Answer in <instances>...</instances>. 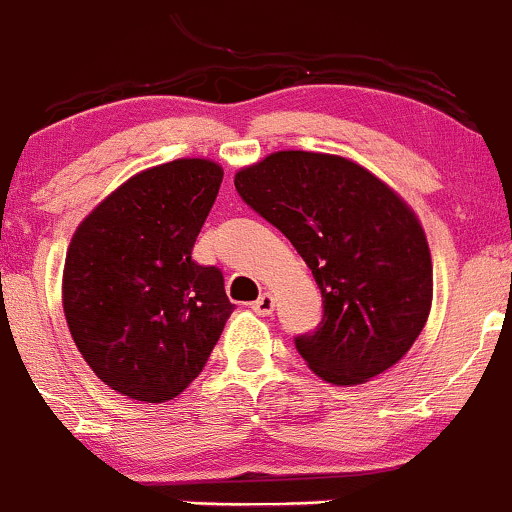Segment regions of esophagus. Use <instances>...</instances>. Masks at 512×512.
<instances>
[{
    "label": "esophagus",
    "mask_w": 512,
    "mask_h": 512,
    "mask_svg": "<svg viewBox=\"0 0 512 512\" xmlns=\"http://www.w3.org/2000/svg\"><path fill=\"white\" fill-rule=\"evenodd\" d=\"M252 310H255L257 315H272V310H274V296H272V293H262V296L257 298L255 303H252Z\"/></svg>",
    "instance_id": "esophagus-1"
}]
</instances>
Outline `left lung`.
<instances>
[{"label": "left lung", "mask_w": 512, "mask_h": 512, "mask_svg": "<svg viewBox=\"0 0 512 512\" xmlns=\"http://www.w3.org/2000/svg\"><path fill=\"white\" fill-rule=\"evenodd\" d=\"M236 190L313 269L325 313L296 349L315 375L358 385L395 366L433 301L431 250L407 202L349 158L313 151L269 154L238 170Z\"/></svg>", "instance_id": "8db88e82"}]
</instances>
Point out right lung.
<instances>
[{"label": "right lung", "mask_w": 512, "mask_h": 512, "mask_svg": "<svg viewBox=\"0 0 512 512\" xmlns=\"http://www.w3.org/2000/svg\"><path fill=\"white\" fill-rule=\"evenodd\" d=\"M223 170L178 158L142 170L76 228L62 305L93 373L137 402H168L202 373L233 313L219 267L192 248Z\"/></svg>", "instance_id": "1"}]
</instances>
